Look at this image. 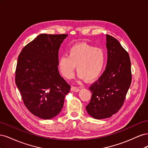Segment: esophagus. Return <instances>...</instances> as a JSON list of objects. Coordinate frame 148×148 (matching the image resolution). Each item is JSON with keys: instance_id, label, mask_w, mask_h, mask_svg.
Here are the masks:
<instances>
[{"instance_id": "obj_1", "label": "esophagus", "mask_w": 148, "mask_h": 148, "mask_svg": "<svg viewBox=\"0 0 148 148\" xmlns=\"http://www.w3.org/2000/svg\"><path fill=\"white\" fill-rule=\"evenodd\" d=\"M71 91H74V92H78V91H79V88H78V87H76V86H71Z\"/></svg>"}]
</instances>
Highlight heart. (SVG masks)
I'll list each match as a JSON object with an SVG mask.
<instances>
[{"mask_svg": "<svg viewBox=\"0 0 148 148\" xmlns=\"http://www.w3.org/2000/svg\"><path fill=\"white\" fill-rule=\"evenodd\" d=\"M106 59V53L102 48L82 43L71 47L67 56L59 58L58 65L61 73L67 79L73 77L76 66L79 78L92 81L102 72Z\"/></svg>", "mask_w": 148, "mask_h": 148, "instance_id": "b5f03b06", "label": "heart"}]
</instances>
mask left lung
Segmentation results:
<instances>
[{"instance_id":"left-lung-1","label":"left lung","mask_w":148,"mask_h":148,"mask_svg":"<svg viewBox=\"0 0 148 148\" xmlns=\"http://www.w3.org/2000/svg\"><path fill=\"white\" fill-rule=\"evenodd\" d=\"M107 62L105 71L89 87L91 99L86 109L96 119L110 117L123 106L132 83L131 62L117 39L106 34Z\"/></svg>"}]
</instances>
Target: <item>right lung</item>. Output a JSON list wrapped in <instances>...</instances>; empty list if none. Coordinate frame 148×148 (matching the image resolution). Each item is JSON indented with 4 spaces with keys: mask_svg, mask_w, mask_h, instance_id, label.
Listing matches in <instances>:
<instances>
[{
    "mask_svg": "<svg viewBox=\"0 0 148 148\" xmlns=\"http://www.w3.org/2000/svg\"><path fill=\"white\" fill-rule=\"evenodd\" d=\"M68 34H41L22 49L18 57L15 83L24 104L42 119L59 114L70 86L58 70L59 50Z\"/></svg>",
    "mask_w": 148,
    "mask_h": 148,
    "instance_id": "right-lung-1",
    "label": "right lung"
}]
</instances>
